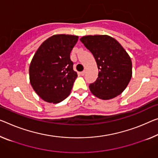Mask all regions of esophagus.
Segmentation results:
<instances>
[{"label":"esophagus","mask_w":158,"mask_h":158,"mask_svg":"<svg viewBox=\"0 0 158 158\" xmlns=\"http://www.w3.org/2000/svg\"><path fill=\"white\" fill-rule=\"evenodd\" d=\"M81 75V76H85V71H82V72H81V73H80Z\"/></svg>","instance_id":"esophagus-1"}]
</instances>
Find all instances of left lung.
<instances>
[{"label": "left lung", "instance_id": "1", "mask_svg": "<svg viewBox=\"0 0 158 158\" xmlns=\"http://www.w3.org/2000/svg\"><path fill=\"white\" fill-rule=\"evenodd\" d=\"M81 42L93 54L99 70L89 89L94 96L110 99L120 94L132 76V63L127 52L115 39L107 35L85 36Z\"/></svg>", "mask_w": 158, "mask_h": 158}]
</instances>
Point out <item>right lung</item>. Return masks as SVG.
<instances>
[{
	"label": "right lung",
	"mask_w": 158,
	"mask_h": 158,
	"mask_svg": "<svg viewBox=\"0 0 158 158\" xmlns=\"http://www.w3.org/2000/svg\"><path fill=\"white\" fill-rule=\"evenodd\" d=\"M77 40V36H52L42 44L31 60V85L47 102H60L71 93L77 75L70 54Z\"/></svg>",
	"instance_id": "1"
}]
</instances>
